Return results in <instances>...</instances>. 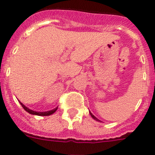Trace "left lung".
Wrapping results in <instances>:
<instances>
[{
    "instance_id": "obj_1",
    "label": "left lung",
    "mask_w": 155,
    "mask_h": 155,
    "mask_svg": "<svg viewBox=\"0 0 155 155\" xmlns=\"http://www.w3.org/2000/svg\"><path fill=\"white\" fill-rule=\"evenodd\" d=\"M90 115H91V117H93V119H94V120H97V121H100V120H98V119H97V117H95V116H94V115H93V114H92V113H91V112H90Z\"/></svg>"
}]
</instances>
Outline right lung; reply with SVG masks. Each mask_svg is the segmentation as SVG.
<instances>
[{"label": "right lung", "instance_id": "right-lung-1", "mask_svg": "<svg viewBox=\"0 0 155 155\" xmlns=\"http://www.w3.org/2000/svg\"><path fill=\"white\" fill-rule=\"evenodd\" d=\"M20 102V101H19ZM21 105L22 106V107H23L24 109H25V110L27 111L28 113H29V114H33V115H38V116H49L51 115V114H54V113L55 112V111L57 110V109H58V107H56V108L53 109V110H49V111H46V112H37V111H34V110H30L29 108H28L27 107H25V106L22 103H21L20 102Z\"/></svg>", "mask_w": 155, "mask_h": 155}]
</instances>
